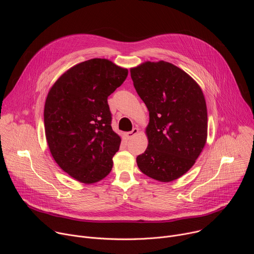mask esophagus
Here are the masks:
<instances>
[{"instance_id": "34e87169", "label": "esophagus", "mask_w": 254, "mask_h": 254, "mask_svg": "<svg viewBox=\"0 0 254 254\" xmlns=\"http://www.w3.org/2000/svg\"><path fill=\"white\" fill-rule=\"evenodd\" d=\"M138 132V128H136V127H134V128H132V130H130V131H127V133H126V135H127V137L129 139V138H131V137H133L136 133Z\"/></svg>"}]
</instances>
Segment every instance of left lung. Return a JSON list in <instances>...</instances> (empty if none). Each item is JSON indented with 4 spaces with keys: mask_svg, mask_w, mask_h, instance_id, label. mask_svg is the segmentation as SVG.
Here are the masks:
<instances>
[{
    "mask_svg": "<svg viewBox=\"0 0 254 254\" xmlns=\"http://www.w3.org/2000/svg\"><path fill=\"white\" fill-rule=\"evenodd\" d=\"M133 86L147 105L149 144L136 157L139 170L160 182L187 173L207 139V107L197 82L166 61H147L130 69Z\"/></svg>",
    "mask_w": 254,
    "mask_h": 254,
    "instance_id": "1",
    "label": "left lung"
}]
</instances>
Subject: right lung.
Listing matches in <instances>:
<instances>
[{
    "instance_id": "add662e5",
    "label": "right lung",
    "mask_w": 254,
    "mask_h": 254,
    "mask_svg": "<svg viewBox=\"0 0 254 254\" xmlns=\"http://www.w3.org/2000/svg\"><path fill=\"white\" fill-rule=\"evenodd\" d=\"M128 71L94 58L68 69L51 87L44 107L45 134L51 155L69 176L84 184L111 173L121 136L113 130L107 97Z\"/></svg>"
}]
</instances>
